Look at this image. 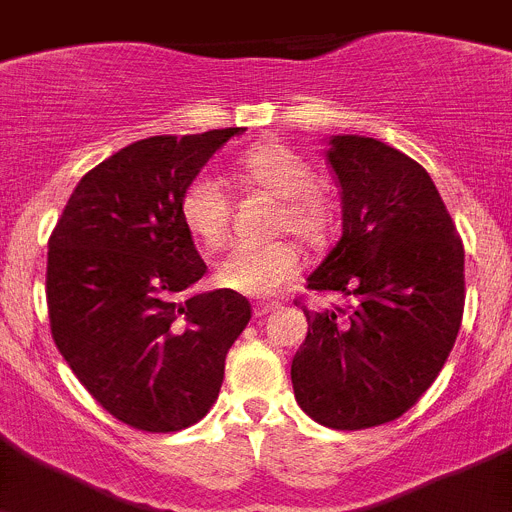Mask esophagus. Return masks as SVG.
Instances as JSON below:
<instances>
[{"instance_id": "esophagus-1", "label": "esophagus", "mask_w": 512, "mask_h": 512, "mask_svg": "<svg viewBox=\"0 0 512 512\" xmlns=\"http://www.w3.org/2000/svg\"><path fill=\"white\" fill-rule=\"evenodd\" d=\"M279 310L277 302H256V307H253V315L256 318H264V315H269V312Z\"/></svg>"}]
</instances>
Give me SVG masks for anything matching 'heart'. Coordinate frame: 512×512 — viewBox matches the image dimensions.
<instances>
[{
	"instance_id": "obj_1",
	"label": "heart",
	"mask_w": 512,
	"mask_h": 512,
	"mask_svg": "<svg viewBox=\"0 0 512 512\" xmlns=\"http://www.w3.org/2000/svg\"><path fill=\"white\" fill-rule=\"evenodd\" d=\"M248 182L279 197V225L305 241H320L330 225V205L315 189V171L300 153L277 140L256 143L238 156ZM179 217L192 238L217 248L228 238L230 205L223 187L210 174H197L184 187ZM300 248L292 241L238 243L215 269V282L246 297L274 295L300 269Z\"/></svg>"
}]
</instances>
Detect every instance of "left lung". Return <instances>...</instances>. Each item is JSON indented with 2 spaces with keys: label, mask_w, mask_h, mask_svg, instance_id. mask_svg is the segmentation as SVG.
I'll return each mask as SVG.
<instances>
[{
  "label": "left lung",
  "mask_w": 512,
  "mask_h": 512,
  "mask_svg": "<svg viewBox=\"0 0 512 512\" xmlns=\"http://www.w3.org/2000/svg\"><path fill=\"white\" fill-rule=\"evenodd\" d=\"M325 146L341 238L307 287L351 302L305 310L292 387L312 420L361 431L413 408L449 359L464 312V246L413 158L366 135H330Z\"/></svg>",
  "instance_id": "8db88e82"
}]
</instances>
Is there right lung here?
<instances>
[{
    "label": "right lung",
    "mask_w": 512,
    "mask_h": 512,
    "mask_svg": "<svg viewBox=\"0 0 512 512\" xmlns=\"http://www.w3.org/2000/svg\"><path fill=\"white\" fill-rule=\"evenodd\" d=\"M243 128L153 135L81 176L48 241V315L89 395L138 431L171 433L215 405L246 297H184L205 261L179 217L182 192Z\"/></svg>",
    "instance_id": "obj_1"
}]
</instances>
